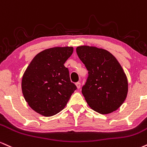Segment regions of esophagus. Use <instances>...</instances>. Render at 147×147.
I'll use <instances>...</instances> for the list:
<instances>
[{
  "label": "esophagus",
  "instance_id": "34e87169",
  "mask_svg": "<svg viewBox=\"0 0 147 147\" xmlns=\"http://www.w3.org/2000/svg\"><path fill=\"white\" fill-rule=\"evenodd\" d=\"M76 87H77L78 89H80V85H81L80 82H76Z\"/></svg>",
  "mask_w": 147,
  "mask_h": 147
}]
</instances>
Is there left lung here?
I'll return each mask as SVG.
<instances>
[{"label":"left lung","mask_w":147,"mask_h":147,"mask_svg":"<svg viewBox=\"0 0 147 147\" xmlns=\"http://www.w3.org/2000/svg\"><path fill=\"white\" fill-rule=\"evenodd\" d=\"M76 53L88 71L82 93L89 106L101 114L118 109L127 98L128 82L116 58L95 47H78Z\"/></svg>","instance_id":"obj_1"}]
</instances>
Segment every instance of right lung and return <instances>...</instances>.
Returning a JSON list of instances; mask_svg holds the SVG:
<instances>
[{"label": "right lung", "instance_id": "obj_1", "mask_svg": "<svg viewBox=\"0 0 147 147\" xmlns=\"http://www.w3.org/2000/svg\"><path fill=\"white\" fill-rule=\"evenodd\" d=\"M73 51L72 47L44 50L34 57L24 73L21 84L24 98L40 114L49 117L59 113L76 90L64 65Z\"/></svg>", "mask_w": 147, "mask_h": 147}]
</instances>
